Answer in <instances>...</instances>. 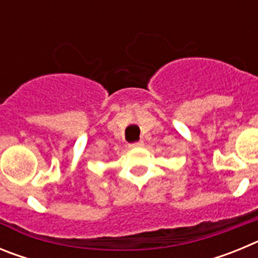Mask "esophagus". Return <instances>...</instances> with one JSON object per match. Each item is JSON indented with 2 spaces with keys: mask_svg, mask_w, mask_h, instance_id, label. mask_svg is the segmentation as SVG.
Wrapping results in <instances>:
<instances>
[{
  "mask_svg": "<svg viewBox=\"0 0 258 258\" xmlns=\"http://www.w3.org/2000/svg\"><path fill=\"white\" fill-rule=\"evenodd\" d=\"M142 146H143V141H138V142L132 143L129 147H131V149H138V147H142Z\"/></svg>",
  "mask_w": 258,
  "mask_h": 258,
  "instance_id": "1",
  "label": "esophagus"
}]
</instances>
